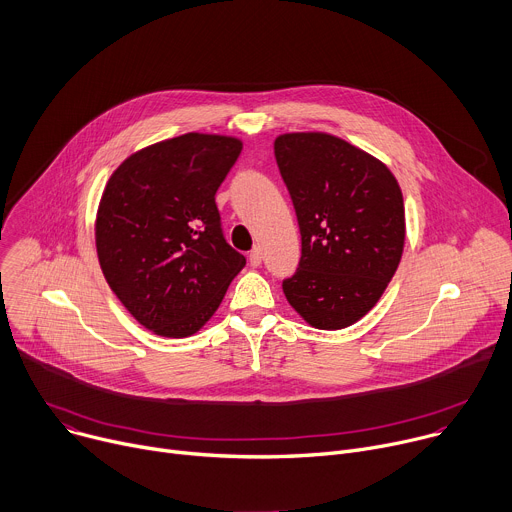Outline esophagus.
I'll list each match as a JSON object with an SVG mask.
<instances>
[{
    "mask_svg": "<svg viewBox=\"0 0 512 512\" xmlns=\"http://www.w3.org/2000/svg\"><path fill=\"white\" fill-rule=\"evenodd\" d=\"M261 261H263V253H261L259 247H255V249L249 253V263H251L253 267H259Z\"/></svg>",
    "mask_w": 512,
    "mask_h": 512,
    "instance_id": "obj_1",
    "label": "esophagus"
}]
</instances>
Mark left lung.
I'll list each match as a JSON object with an SVG mask.
<instances>
[{
	"label": "left lung",
	"instance_id": "1",
	"mask_svg": "<svg viewBox=\"0 0 512 512\" xmlns=\"http://www.w3.org/2000/svg\"><path fill=\"white\" fill-rule=\"evenodd\" d=\"M273 151L302 235L284 294L314 329L351 327L398 269L406 235L400 185L380 159L327 132L280 134Z\"/></svg>",
	"mask_w": 512,
	"mask_h": 512
}]
</instances>
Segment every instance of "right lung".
<instances>
[{
	"label": "right lung",
	"mask_w": 512,
	"mask_h": 512,
	"mask_svg": "<svg viewBox=\"0 0 512 512\" xmlns=\"http://www.w3.org/2000/svg\"><path fill=\"white\" fill-rule=\"evenodd\" d=\"M243 143L188 132L136 151L108 179L96 249L124 308L161 337L198 333L245 257L222 235L216 190Z\"/></svg>",
	"instance_id": "right-lung-1"
}]
</instances>
